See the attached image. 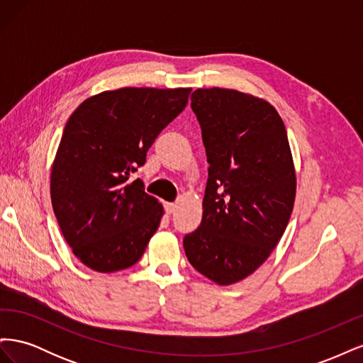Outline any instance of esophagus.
<instances>
[{"mask_svg": "<svg viewBox=\"0 0 363 363\" xmlns=\"http://www.w3.org/2000/svg\"><path fill=\"white\" fill-rule=\"evenodd\" d=\"M175 208H177V204H175V203H164V212H167V213L175 212Z\"/></svg>", "mask_w": 363, "mask_h": 363, "instance_id": "34e87169", "label": "esophagus"}]
</instances>
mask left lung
<instances>
[{
  "mask_svg": "<svg viewBox=\"0 0 363 363\" xmlns=\"http://www.w3.org/2000/svg\"><path fill=\"white\" fill-rule=\"evenodd\" d=\"M208 163L200 227L183 238L191 265L212 281L244 280L281 239L296 179L283 121L268 101L211 87L191 95Z\"/></svg>",
  "mask_w": 363,
  "mask_h": 363,
  "instance_id": "1",
  "label": "left lung"
}]
</instances>
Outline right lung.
Masks as SVG:
<instances>
[{
	"label": "right lung",
	"instance_id": "add662e5",
	"mask_svg": "<svg viewBox=\"0 0 363 363\" xmlns=\"http://www.w3.org/2000/svg\"><path fill=\"white\" fill-rule=\"evenodd\" d=\"M191 89L123 87L84 100L65 125L51 169V203L68 245L98 272L133 267L163 215L131 175Z\"/></svg>",
	"mask_w": 363,
	"mask_h": 363
}]
</instances>
